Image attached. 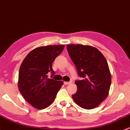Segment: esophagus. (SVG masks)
Returning <instances> with one entry per match:
<instances>
[{"label": "esophagus", "mask_w": 130, "mask_h": 130, "mask_svg": "<svg viewBox=\"0 0 130 130\" xmlns=\"http://www.w3.org/2000/svg\"><path fill=\"white\" fill-rule=\"evenodd\" d=\"M71 82H64L63 83H64V85H67L70 84Z\"/></svg>", "instance_id": "1"}]
</instances>
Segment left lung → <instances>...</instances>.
<instances>
[{
    "label": "left lung",
    "instance_id": "left-lung-1",
    "mask_svg": "<svg viewBox=\"0 0 130 130\" xmlns=\"http://www.w3.org/2000/svg\"><path fill=\"white\" fill-rule=\"evenodd\" d=\"M68 53L82 78L75 80L77 91L73 100L81 108H96L107 97L111 85V74L107 61L95 47L80 44L67 45Z\"/></svg>",
    "mask_w": 130,
    "mask_h": 130
}]
</instances>
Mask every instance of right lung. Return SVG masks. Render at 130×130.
<instances>
[{"instance_id": "obj_1", "label": "right lung", "mask_w": 130, "mask_h": 130, "mask_svg": "<svg viewBox=\"0 0 130 130\" xmlns=\"http://www.w3.org/2000/svg\"><path fill=\"white\" fill-rule=\"evenodd\" d=\"M64 45H47L35 48L22 63L19 73V89L25 100L37 109L48 107L55 100L62 81L47 78L55 75L53 61L62 52Z\"/></svg>"}]
</instances>
